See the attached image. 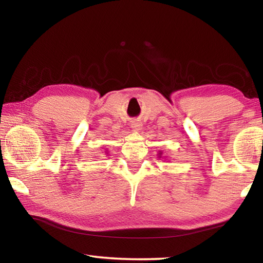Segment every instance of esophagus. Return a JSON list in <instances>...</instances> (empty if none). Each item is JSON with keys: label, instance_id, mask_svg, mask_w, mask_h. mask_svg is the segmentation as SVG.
Returning <instances> with one entry per match:
<instances>
[{"label": "esophagus", "instance_id": "1", "mask_svg": "<svg viewBox=\"0 0 263 263\" xmlns=\"http://www.w3.org/2000/svg\"><path fill=\"white\" fill-rule=\"evenodd\" d=\"M131 126H132L133 130H140V127H141V122H139V121H133V122H132V124H131Z\"/></svg>", "mask_w": 263, "mask_h": 263}]
</instances>
